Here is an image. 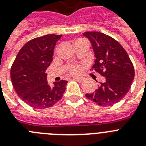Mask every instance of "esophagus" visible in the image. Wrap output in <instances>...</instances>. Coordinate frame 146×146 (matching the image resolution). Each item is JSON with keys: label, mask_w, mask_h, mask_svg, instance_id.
<instances>
[{"label": "esophagus", "mask_w": 146, "mask_h": 146, "mask_svg": "<svg viewBox=\"0 0 146 146\" xmlns=\"http://www.w3.org/2000/svg\"><path fill=\"white\" fill-rule=\"evenodd\" d=\"M74 80H75L78 81L79 83H82L83 81H84L85 78H74Z\"/></svg>", "instance_id": "obj_1"}]
</instances>
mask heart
I'll use <instances>...</instances> for the list:
<instances>
[{"mask_svg": "<svg viewBox=\"0 0 146 146\" xmlns=\"http://www.w3.org/2000/svg\"><path fill=\"white\" fill-rule=\"evenodd\" d=\"M80 40L82 39H78L77 40ZM82 70H83V68L80 65H74V66H72L69 68L68 72H70V74L76 75V74H79L82 72Z\"/></svg>", "mask_w": 146, "mask_h": 146, "instance_id": "obj_1", "label": "heart"}]
</instances>
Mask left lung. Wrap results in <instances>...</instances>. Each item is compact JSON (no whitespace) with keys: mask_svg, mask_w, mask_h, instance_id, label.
Masks as SVG:
<instances>
[{"mask_svg":"<svg viewBox=\"0 0 146 146\" xmlns=\"http://www.w3.org/2000/svg\"><path fill=\"white\" fill-rule=\"evenodd\" d=\"M83 35L90 40L94 52L92 69L106 78L95 92L86 97L99 106L114 105L129 92L134 78V66L126 51L110 36L99 32H86Z\"/></svg>","mask_w":146,"mask_h":146,"instance_id":"left-lung-1","label":"left lung"}]
</instances>
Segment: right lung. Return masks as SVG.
<instances>
[{
  "label": "right lung",
  "mask_w": 146,
  "mask_h": 146,
  "mask_svg": "<svg viewBox=\"0 0 146 146\" xmlns=\"http://www.w3.org/2000/svg\"><path fill=\"white\" fill-rule=\"evenodd\" d=\"M62 36L46 35L28 41L21 48L11 67L12 85L17 95L37 109L52 107L62 99L66 80L47 83L46 70L53 60L54 46Z\"/></svg>",
  "instance_id": "obj_1"
}]
</instances>
